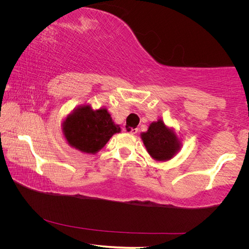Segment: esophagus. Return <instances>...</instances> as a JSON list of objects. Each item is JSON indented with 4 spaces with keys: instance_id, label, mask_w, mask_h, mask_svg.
I'll return each mask as SVG.
<instances>
[{
    "instance_id": "1",
    "label": "esophagus",
    "mask_w": 249,
    "mask_h": 249,
    "mask_svg": "<svg viewBox=\"0 0 249 249\" xmlns=\"http://www.w3.org/2000/svg\"><path fill=\"white\" fill-rule=\"evenodd\" d=\"M124 132L129 133V134H131V135H135V134H137V132H138V129H133V127H129V126H126V127H124Z\"/></svg>"
}]
</instances>
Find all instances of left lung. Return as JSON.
Returning a JSON list of instances; mask_svg holds the SVG:
<instances>
[{
    "label": "left lung",
    "mask_w": 249,
    "mask_h": 249,
    "mask_svg": "<svg viewBox=\"0 0 249 249\" xmlns=\"http://www.w3.org/2000/svg\"><path fill=\"white\" fill-rule=\"evenodd\" d=\"M141 139L147 153L156 161H167L180 148V141L175 131L159 119L149 124L147 132L141 133Z\"/></svg>",
    "instance_id": "8db88e82"
}]
</instances>
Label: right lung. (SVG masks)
<instances>
[{
    "label": "right lung",
    "mask_w": 249,
    "mask_h": 249,
    "mask_svg": "<svg viewBox=\"0 0 249 249\" xmlns=\"http://www.w3.org/2000/svg\"><path fill=\"white\" fill-rule=\"evenodd\" d=\"M67 143L82 153L95 154L113 135L120 132L106 108L92 110L90 105L74 109L62 124Z\"/></svg>",
    "instance_id": "right-lung-1"
}]
</instances>
